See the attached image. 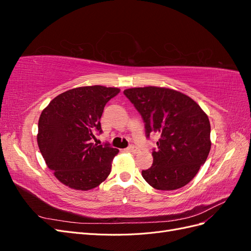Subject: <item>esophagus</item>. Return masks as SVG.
I'll list each match as a JSON object with an SVG mask.
<instances>
[{"label":"esophagus","mask_w":251,"mask_h":251,"mask_svg":"<svg viewBox=\"0 0 251 251\" xmlns=\"http://www.w3.org/2000/svg\"><path fill=\"white\" fill-rule=\"evenodd\" d=\"M127 151H131V153H134V154H137L138 151H139L138 148H136V147H134V146H130V147H128V148H127Z\"/></svg>","instance_id":"esophagus-1"}]
</instances>
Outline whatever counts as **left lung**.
I'll list each match as a JSON object with an SVG mask.
<instances>
[{"label": "left lung", "mask_w": 251, "mask_h": 251, "mask_svg": "<svg viewBox=\"0 0 251 251\" xmlns=\"http://www.w3.org/2000/svg\"><path fill=\"white\" fill-rule=\"evenodd\" d=\"M141 115L146 135H160L153 164L142 177L159 191H174L196 176L209 154L210 124L200 105L176 90L160 87L124 91Z\"/></svg>", "instance_id": "1"}]
</instances>
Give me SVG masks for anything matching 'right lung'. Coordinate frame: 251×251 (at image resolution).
<instances>
[{
    "mask_svg": "<svg viewBox=\"0 0 251 251\" xmlns=\"http://www.w3.org/2000/svg\"><path fill=\"white\" fill-rule=\"evenodd\" d=\"M119 92L103 86L75 88L57 95L43 110L37 144L47 166L63 184L89 191L110 175L119 151L92 140L102 132L104 105Z\"/></svg>",
    "mask_w": 251,
    "mask_h": 251,
    "instance_id": "obj_1",
    "label": "right lung"
}]
</instances>
